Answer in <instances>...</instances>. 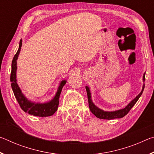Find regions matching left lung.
Instances as JSON below:
<instances>
[{
	"label": "left lung",
	"instance_id": "left-lung-1",
	"mask_svg": "<svg viewBox=\"0 0 154 154\" xmlns=\"http://www.w3.org/2000/svg\"><path fill=\"white\" fill-rule=\"evenodd\" d=\"M143 82H144L145 79V72L143 74ZM145 85L143 84V89L141 92L139 94V95L136 96V98H134L133 100H132L131 102H130L128 105L126 107L120 109V110H118L116 111H105L102 110V109L98 108L93 103L92 100V98H91V93L90 91V88L88 86L85 87V89L87 91V94H88V103H89V107L92 113L94 115L96 118H100V119H116V118H122L124 117L126 115L128 114V113L130 111V109L132 108L135 103L137 102V100H139L140 96H141L142 93L143 92V90H144Z\"/></svg>",
	"mask_w": 154,
	"mask_h": 154
}]
</instances>
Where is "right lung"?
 Returning <instances> with one entry per match:
<instances>
[{"mask_svg": "<svg viewBox=\"0 0 154 154\" xmlns=\"http://www.w3.org/2000/svg\"><path fill=\"white\" fill-rule=\"evenodd\" d=\"M22 39L20 41L19 49L15 54L12 60L11 64V72L10 80H11V85L13 90V92L15 95V97L17 100L18 103L20 106L21 109L26 113H28L30 115L38 117H48L51 116L55 113V112L58 109L59 105V98L62 92V89L64 85L66 84V81L62 80L60 83L58 91L56 94L54 98L48 103H33L25 97L23 94L20 88L18 86L16 80V71H17V60L19 56L22 47Z\"/></svg>", "mask_w": 154, "mask_h": 154, "instance_id": "right-lung-1", "label": "right lung"}]
</instances>
